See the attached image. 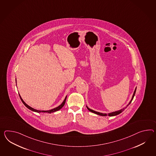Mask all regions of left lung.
<instances>
[{
	"label": "left lung",
	"instance_id": "obj_1",
	"mask_svg": "<svg viewBox=\"0 0 156 156\" xmlns=\"http://www.w3.org/2000/svg\"><path fill=\"white\" fill-rule=\"evenodd\" d=\"M136 87L135 89V90H134L133 95V96H132V98H131V100L129 101V104L127 105V106H126L125 108H124L122 109H121V110H117V111L109 113H100V112H96V111H95V110H92V109H91L89 108H88V107L87 105H86V107H87V108L88 110H89V111H90V112H92V113H95V114H98V115H101V116H106V115H108V116L112 117V116L117 115H118V114H120V113H121L122 112L123 110H124L125 109H126V108H127V107L129 106V104H131V101H132V100H133L134 96H135V92H136Z\"/></svg>",
	"mask_w": 156,
	"mask_h": 156
}]
</instances>
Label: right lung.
Returning <instances> with one entry per match:
<instances>
[{
    "instance_id": "add662e5",
    "label": "right lung",
    "mask_w": 156,
    "mask_h": 156,
    "mask_svg": "<svg viewBox=\"0 0 156 156\" xmlns=\"http://www.w3.org/2000/svg\"><path fill=\"white\" fill-rule=\"evenodd\" d=\"M19 96L20 98V99L21 100V101H22L23 104L25 105V106H26L27 108L29 109H30V110H31V111L35 112H37V113H51L55 112H56V111H58V110L61 109V108L65 104V101H66V98H67V95H66V97H65V98L64 100V101H62V103H61V104H60L59 106H57V107H56V108H53V109H50V110H37V109H34V108H31V107L29 106V105H28L27 104L25 103V101L23 100V99H22V98L21 97V96H20V94Z\"/></svg>"
}]
</instances>
